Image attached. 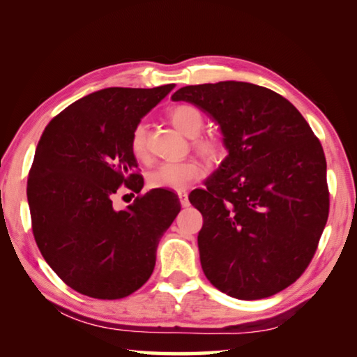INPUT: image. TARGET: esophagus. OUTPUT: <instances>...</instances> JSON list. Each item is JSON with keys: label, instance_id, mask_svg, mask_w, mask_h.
I'll list each match as a JSON object with an SVG mask.
<instances>
[{"label": "esophagus", "instance_id": "1", "mask_svg": "<svg viewBox=\"0 0 357 357\" xmlns=\"http://www.w3.org/2000/svg\"><path fill=\"white\" fill-rule=\"evenodd\" d=\"M177 195H178V199H180V204H182L183 207H188V205H190V201H188V192H186L185 190H180V191L177 192Z\"/></svg>", "mask_w": 357, "mask_h": 357}]
</instances>
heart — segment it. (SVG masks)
Segmentation results:
<instances>
[{"label": "heart", "mask_w": 357, "mask_h": 357, "mask_svg": "<svg viewBox=\"0 0 357 357\" xmlns=\"http://www.w3.org/2000/svg\"><path fill=\"white\" fill-rule=\"evenodd\" d=\"M169 119L177 130L186 136H196L201 133L204 127V114L196 106L178 105L169 111ZM195 147L204 158L208 161L220 160L224 153V144L213 136H201L195 141ZM131 152L136 158L142 160L147 153L146 147V127L137 125L131 135ZM202 175V166L195 160H186L180 162H166L161 165L155 172H152L149 183L152 188H169V190H185Z\"/></svg>", "instance_id": "obj_1"}]
</instances>
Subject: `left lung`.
Here are the masks:
<instances>
[{"label":"left lung","mask_w":357,"mask_h":357,"mask_svg":"<svg viewBox=\"0 0 357 357\" xmlns=\"http://www.w3.org/2000/svg\"><path fill=\"white\" fill-rule=\"evenodd\" d=\"M220 125L229 155L195 190L205 276L236 299H261L309 266L329 215L326 158L295 106L243 81L185 86L171 97Z\"/></svg>","instance_id":"left-lung-1"}]
</instances>
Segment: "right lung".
<instances>
[{"instance_id":"obj_1","label":"right lung","mask_w":357,"mask_h":357,"mask_svg":"<svg viewBox=\"0 0 357 357\" xmlns=\"http://www.w3.org/2000/svg\"><path fill=\"white\" fill-rule=\"evenodd\" d=\"M174 87L92 92L52 119L37 144L26 186L34 238L81 295L121 299L153 273L160 238L182 208L178 196L155 188L123 210L112 199L122 185L141 192L131 135Z\"/></svg>"}]
</instances>
